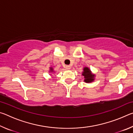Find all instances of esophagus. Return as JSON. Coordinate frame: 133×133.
Masks as SVG:
<instances>
[{
	"label": "esophagus",
	"instance_id": "34e87169",
	"mask_svg": "<svg viewBox=\"0 0 133 133\" xmlns=\"http://www.w3.org/2000/svg\"><path fill=\"white\" fill-rule=\"evenodd\" d=\"M70 69H71V66H69V65H68V66H66V70H70Z\"/></svg>",
	"mask_w": 133,
	"mask_h": 133
}]
</instances>
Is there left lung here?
Returning a JSON list of instances; mask_svg holds the SVG:
<instances>
[{
    "label": "left lung",
    "mask_w": 133,
    "mask_h": 133,
    "mask_svg": "<svg viewBox=\"0 0 133 133\" xmlns=\"http://www.w3.org/2000/svg\"><path fill=\"white\" fill-rule=\"evenodd\" d=\"M82 75L84 76V82L85 83H91L94 81V76L95 75L91 73V71L88 67H85L83 69V71L82 73Z\"/></svg>",
    "instance_id": "obj_1"
}]
</instances>
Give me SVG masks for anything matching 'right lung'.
<instances>
[{"label":"right lung","instance_id":"obj_1","mask_svg":"<svg viewBox=\"0 0 133 133\" xmlns=\"http://www.w3.org/2000/svg\"><path fill=\"white\" fill-rule=\"evenodd\" d=\"M50 71H51V72H53V68H52V67H50Z\"/></svg>","mask_w":133,"mask_h":133}]
</instances>
